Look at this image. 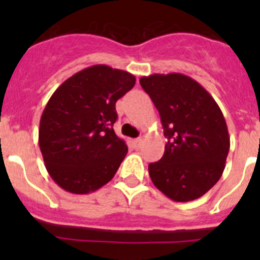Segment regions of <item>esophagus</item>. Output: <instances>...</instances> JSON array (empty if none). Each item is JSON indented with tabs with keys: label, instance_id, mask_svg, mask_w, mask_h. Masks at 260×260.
I'll use <instances>...</instances> for the list:
<instances>
[{
	"label": "esophagus",
	"instance_id": "34e87169",
	"mask_svg": "<svg viewBox=\"0 0 260 260\" xmlns=\"http://www.w3.org/2000/svg\"><path fill=\"white\" fill-rule=\"evenodd\" d=\"M133 143H134L135 147H141L142 143H143V139H142V138H137V139L133 141Z\"/></svg>",
	"mask_w": 260,
	"mask_h": 260
}]
</instances>
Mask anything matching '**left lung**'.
Returning <instances> with one entry per match:
<instances>
[{
  "instance_id": "1",
  "label": "left lung",
  "mask_w": 260,
  "mask_h": 260,
  "mask_svg": "<svg viewBox=\"0 0 260 260\" xmlns=\"http://www.w3.org/2000/svg\"><path fill=\"white\" fill-rule=\"evenodd\" d=\"M160 113L168 142L148 165L153 185L174 202L201 198L220 180L231 147L221 109L201 84L180 73L139 79Z\"/></svg>"
}]
</instances>
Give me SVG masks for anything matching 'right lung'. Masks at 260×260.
<instances>
[{
  "mask_svg": "<svg viewBox=\"0 0 260 260\" xmlns=\"http://www.w3.org/2000/svg\"><path fill=\"white\" fill-rule=\"evenodd\" d=\"M135 77L93 65L66 79L41 114L39 146L53 181L73 194H88L109 182L127 153L113 130L116 103Z\"/></svg>",
  "mask_w": 260,
  "mask_h": 260,
  "instance_id": "1",
  "label": "right lung"
}]
</instances>
